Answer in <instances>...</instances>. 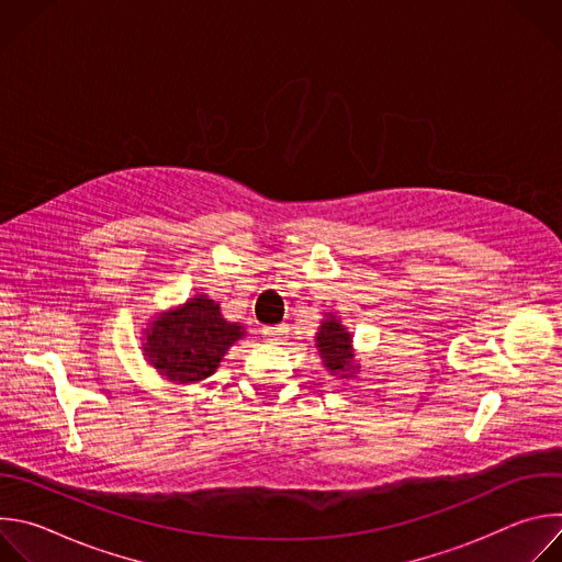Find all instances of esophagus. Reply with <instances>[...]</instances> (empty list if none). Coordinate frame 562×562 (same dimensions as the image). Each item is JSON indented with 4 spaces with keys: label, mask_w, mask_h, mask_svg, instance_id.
I'll return each mask as SVG.
<instances>
[{
    "label": "esophagus",
    "mask_w": 562,
    "mask_h": 562,
    "mask_svg": "<svg viewBox=\"0 0 562 562\" xmlns=\"http://www.w3.org/2000/svg\"><path fill=\"white\" fill-rule=\"evenodd\" d=\"M262 334H265V338H267L269 342H280L282 338H286V327H284V325L265 327V329H262Z\"/></svg>",
    "instance_id": "obj_1"
}]
</instances>
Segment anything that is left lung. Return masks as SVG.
Returning a JSON list of instances; mask_svg holds the SVG:
<instances>
[{
  "label": "left lung",
  "mask_w": 562,
  "mask_h": 562,
  "mask_svg": "<svg viewBox=\"0 0 562 562\" xmlns=\"http://www.w3.org/2000/svg\"><path fill=\"white\" fill-rule=\"evenodd\" d=\"M315 340H317L319 356L325 358V364L331 371H345L351 364V360H353L351 336L345 331V327L334 315L329 319H325Z\"/></svg>",
  "instance_id": "1"
}]
</instances>
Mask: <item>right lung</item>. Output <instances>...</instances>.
Wrapping results in <instances>:
<instances>
[{
    "label": "right lung",
    "mask_w": 562,
    "mask_h": 562,
    "mask_svg": "<svg viewBox=\"0 0 562 562\" xmlns=\"http://www.w3.org/2000/svg\"><path fill=\"white\" fill-rule=\"evenodd\" d=\"M150 327L144 351L155 369L176 382L209 378L226 349L245 334L239 325L226 323L220 306L204 295L162 313Z\"/></svg>",
    "instance_id": "right-lung-1"
}]
</instances>
